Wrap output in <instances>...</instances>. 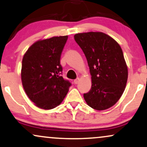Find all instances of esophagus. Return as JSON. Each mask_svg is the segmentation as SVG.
<instances>
[{
    "instance_id": "obj_1",
    "label": "esophagus",
    "mask_w": 147,
    "mask_h": 147,
    "mask_svg": "<svg viewBox=\"0 0 147 147\" xmlns=\"http://www.w3.org/2000/svg\"><path fill=\"white\" fill-rule=\"evenodd\" d=\"M79 81H80V78H77L76 79L74 80V84H78V82H79Z\"/></svg>"
}]
</instances>
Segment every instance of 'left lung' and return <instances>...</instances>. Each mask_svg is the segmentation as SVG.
<instances>
[{"mask_svg":"<svg viewBox=\"0 0 147 147\" xmlns=\"http://www.w3.org/2000/svg\"><path fill=\"white\" fill-rule=\"evenodd\" d=\"M74 39L84 53L92 86L84 94L86 103L96 110L114 105L122 95L127 80V67L121 47L102 32L77 34Z\"/></svg>","mask_w":147,"mask_h":147,"instance_id":"1","label":"left lung"}]
</instances>
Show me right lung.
<instances>
[{
	"label": "right lung",
	"instance_id": "obj_1",
	"mask_svg": "<svg viewBox=\"0 0 147 147\" xmlns=\"http://www.w3.org/2000/svg\"><path fill=\"white\" fill-rule=\"evenodd\" d=\"M68 36H57L33 44L22 60L25 92L39 108L51 109L63 101L71 82L62 76L61 56Z\"/></svg>",
	"mask_w": 147,
	"mask_h": 147
}]
</instances>
